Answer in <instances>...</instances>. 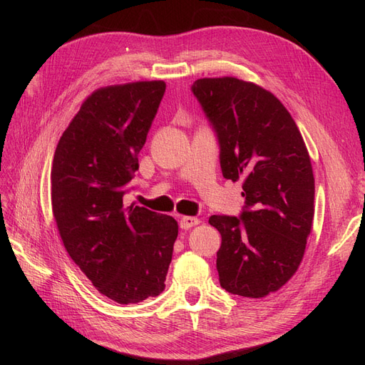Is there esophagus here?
Masks as SVG:
<instances>
[{"label":"esophagus","instance_id":"34e87169","mask_svg":"<svg viewBox=\"0 0 365 365\" xmlns=\"http://www.w3.org/2000/svg\"><path fill=\"white\" fill-rule=\"evenodd\" d=\"M200 222H201V220L197 219V217H195V216H181L180 227L184 228V230H189L192 227H196Z\"/></svg>","mask_w":365,"mask_h":365}]
</instances>
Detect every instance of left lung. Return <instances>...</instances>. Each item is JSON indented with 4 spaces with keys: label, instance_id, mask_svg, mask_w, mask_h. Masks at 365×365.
<instances>
[{
    "label": "left lung",
    "instance_id": "obj_1",
    "mask_svg": "<svg viewBox=\"0 0 365 365\" xmlns=\"http://www.w3.org/2000/svg\"><path fill=\"white\" fill-rule=\"evenodd\" d=\"M220 146L224 178L242 180L240 217L210 216L222 237L216 268L231 294L262 298L297 272L312 230L315 180L288 109L264 88L236 77L192 85Z\"/></svg>",
    "mask_w": 365,
    "mask_h": 365
}]
</instances>
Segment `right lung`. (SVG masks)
<instances>
[{"label": "right lung", "mask_w": 365, "mask_h": 365, "mask_svg": "<svg viewBox=\"0 0 365 365\" xmlns=\"http://www.w3.org/2000/svg\"><path fill=\"white\" fill-rule=\"evenodd\" d=\"M164 91L163 81L98 88L54 150L51 208L63 247L118 304L164 291L178 236L172 216L123 204Z\"/></svg>", "instance_id": "right-lung-1"}]
</instances>
